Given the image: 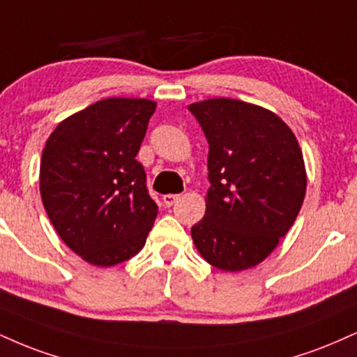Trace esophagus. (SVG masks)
I'll return each mask as SVG.
<instances>
[{"instance_id":"34e87169","label":"esophagus","mask_w":357,"mask_h":357,"mask_svg":"<svg viewBox=\"0 0 357 357\" xmlns=\"http://www.w3.org/2000/svg\"><path fill=\"white\" fill-rule=\"evenodd\" d=\"M179 199V195H165L162 196V203H165L166 208H171L176 201Z\"/></svg>"}]
</instances>
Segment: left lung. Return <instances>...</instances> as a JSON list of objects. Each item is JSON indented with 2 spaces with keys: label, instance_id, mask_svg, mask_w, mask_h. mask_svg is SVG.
Instances as JSON below:
<instances>
[{
  "label": "left lung",
  "instance_id": "obj_1",
  "mask_svg": "<svg viewBox=\"0 0 357 357\" xmlns=\"http://www.w3.org/2000/svg\"><path fill=\"white\" fill-rule=\"evenodd\" d=\"M188 109L209 143L211 183L192 241L221 271L255 268L294 225L306 196L298 139L276 113L246 101L211 98Z\"/></svg>",
  "mask_w": 357,
  "mask_h": 357
}]
</instances>
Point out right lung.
<instances>
[{
  "label": "right lung",
  "instance_id": "right-lung-1",
  "mask_svg": "<svg viewBox=\"0 0 357 357\" xmlns=\"http://www.w3.org/2000/svg\"><path fill=\"white\" fill-rule=\"evenodd\" d=\"M156 102L108 98L68 116L46 141L43 206L64 244L109 268L141 251L158 216L136 154Z\"/></svg>",
  "mask_w": 357,
  "mask_h": 357
}]
</instances>
